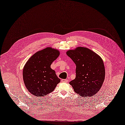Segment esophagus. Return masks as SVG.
Returning <instances> with one entry per match:
<instances>
[{
  "label": "esophagus",
  "mask_w": 125,
  "mask_h": 125,
  "mask_svg": "<svg viewBox=\"0 0 125 125\" xmlns=\"http://www.w3.org/2000/svg\"><path fill=\"white\" fill-rule=\"evenodd\" d=\"M61 81L63 83H68V79H62Z\"/></svg>",
  "instance_id": "1"
}]
</instances>
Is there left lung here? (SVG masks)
I'll use <instances>...</instances> for the list:
<instances>
[{
    "label": "left lung",
    "mask_w": 125,
    "mask_h": 125,
    "mask_svg": "<svg viewBox=\"0 0 125 125\" xmlns=\"http://www.w3.org/2000/svg\"><path fill=\"white\" fill-rule=\"evenodd\" d=\"M66 54L76 65V77L70 82L77 94L83 97L95 95L101 88L105 71L102 58L86 47L67 51Z\"/></svg>",
    "instance_id": "8db88e82"
}]
</instances>
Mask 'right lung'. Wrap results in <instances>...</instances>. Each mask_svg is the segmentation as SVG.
Here are the masks:
<instances>
[{
	"label": "right lung",
	"instance_id": "obj_1",
	"mask_svg": "<svg viewBox=\"0 0 125 125\" xmlns=\"http://www.w3.org/2000/svg\"><path fill=\"white\" fill-rule=\"evenodd\" d=\"M60 51L51 47L36 52L23 67V78L26 89L37 96H45L52 92L60 82L50 66L58 58Z\"/></svg>",
	"mask_w": 125,
	"mask_h": 125
}]
</instances>
